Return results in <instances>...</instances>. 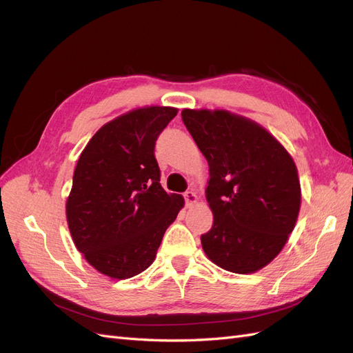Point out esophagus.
<instances>
[{"label": "esophagus", "instance_id": "esophagus-1", "mask_svg": "<svg viewBox=\"0 0 353 353\" xmlns=\"http://www.w3.org/2000/svg\"><path fill=\"white\" fill-rule=\"evenodd\" d=\"M184 199H185L187 208H191L197 201V196H196V193H193V191H187V193L184 194Z\"/></svg>", "mask_w": 353, "mask_h": 353}]
</instances>
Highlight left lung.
I'll use <instances>...</instances> for the list:
<instances>
[{
    "mask_svg": "<svg viewBox=\"0 0 353 353\" xmlns=\"http://www.w3.org/2000/svg\"><path fill=\"white\" fill-rule=\"evenodd\" d=\"M181 116L209 165L213 225L200 237L203 250L230 272L262 270L283 250L301 210L293 157L244 116L219 109H184Z\"/></svg>",
    "mask_w": 353,
    "mask_h": 353,
    "instance_id": "1",
    "label": "left lung"
}]
</instances>
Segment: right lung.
<instances>
[{
	"label": "right lung",
	"instance_id": "1",
	"mask_svg": "<svg viewBox=\"0 0 353 353\" xmlns=\"http://www.w3.org/2000/svg\"><path fill=\"white\" fill-rule=\"evenodd\" d=\"M178 109L147 105L103 125L74 168L66 218L72 240L100 274L126 280L156 258L166 228L184 208L160 185L159 134Z\"/></svg>",
	"mask_w": 353,
	"mask_h": 353
}]
</instances>
